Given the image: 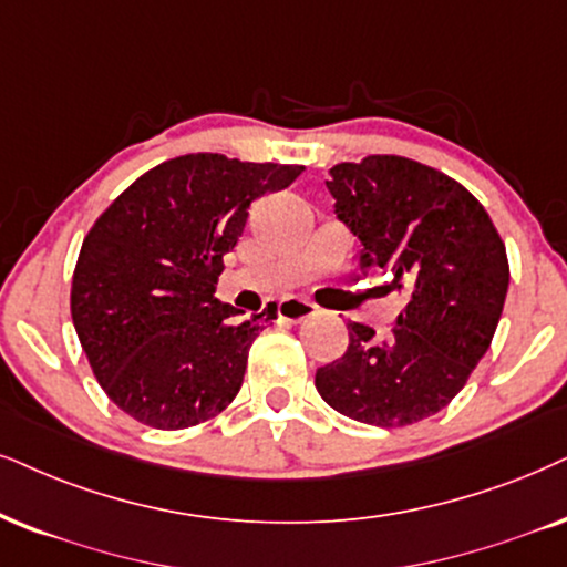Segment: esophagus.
Instances as JSON below:
<instances>
[{
  "instance_id": "obj_1",
  "label": "esophagus",
  "mask_w": 567,
  "mask_h": 567,
  "mask_svg": "<svg viewBox=\"0 0 567 567\" xmlns=\"http://www.w3.org/2000/svg\"><path fill=\"white\" fill-rule=\"evenodd\" d=\"M277 313L282 321H292V324H296V321L313 317V313H317V306L306 298H285V300H279Z\"/></svg>"
}]
</instances>
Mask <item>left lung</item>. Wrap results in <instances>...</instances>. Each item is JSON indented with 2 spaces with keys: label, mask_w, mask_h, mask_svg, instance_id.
<instances>
[{
  "label": "left lung",
  "mask_w": 567,
  "mask_h": 567,
  "mask_svg": "<svg viewBox=\"0 0 567 567\" xmlns=\"http://www.w3.org/2000/svg\"><path fill=\"white\" fill-rule=\"evenodd\" d=\"M337 219L361 240V269L405 292L390 332L350 321L346 355L317 371L327 405L395 429L440 413L492 346L511 282L505 243L461 183L426 164L374 154L329 169Z\"/></svg>",
  "instance_id": "obj_1"
}]
</instances>
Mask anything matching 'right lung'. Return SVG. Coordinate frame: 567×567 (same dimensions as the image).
I'll use <instances>...</instances> for the list:
<instances>
[{
	"label": "right lung",
	"instance_id": "right-lung-1",
	"mask_svg": "<svg viewBox=\"0 0 567 567\" xmlns=\"http://www.w3.org/2000/svg\"><path fill=\"white\" fill-rule=\"evenodd\" d=\"M298 164L185 154L143 172L85 235L70 311L93 377L120 411L152 429L196 426L238 395L254 319L214 298L217 279L264 193L285 190Z\"/></svg>",
	"mask_w": 567,
	"mask_h": 567
}]
</instances>
